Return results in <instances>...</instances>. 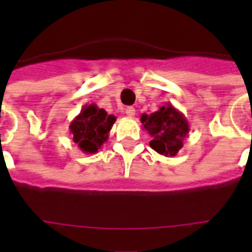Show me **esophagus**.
<instances>
[{
	"label": "esophagus",
	"mask_w": 252,
	"mask_h": 252,
	"mask_svg": "<svg viewBox=\"0 0 252 252\" xmlns=\"http://www.w3.org/2000/svg\"><path fill=\"white\" fill-rule=\"evenodd\" d=\"M134 114H136V110H134L133 107H126V116H129V118H133Z\"/></svg>",
	"instance_id": "esophagus-1"
}]
</instances>
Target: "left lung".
I'll return each mask as SVG.
<instances>
[{
	"instance_id": "1",
	"label": "left lung",
	"mask_w": 252,
	"mask_h": 252,
	"mask_svg": "<svg viewBox=\"0 0 252 252\" xmlns=\"http://www.w3.org/2000/svg\"><path fill=\"white\" fill-rule=\"evenodd\" d=\"M141 123L152 137L150 148L165 157H174L178 154L189 132L186 116L171 103H166L153 114H142Z\"/></svg>"
}]
</instances>
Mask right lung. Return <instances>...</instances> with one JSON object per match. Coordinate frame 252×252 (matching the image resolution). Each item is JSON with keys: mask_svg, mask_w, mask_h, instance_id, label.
Wrapping results in <instances>:
<instances>
[{"mask_svg": "<svg viewBox=\"0 0 252 252\" xmlns=\"http://www.w3.org/2000/svg\"><path fill=\"white\" fill-rule=\"evenodd\" d=\"M116 122L114 115H108L96 104H86L69 124L73 141L84 153H96L108 140V133Z\"/></svg>", "mask_w": 252, "mask_h": 252, "instance_id": "1", "label": "right lung"}]
</instances>
